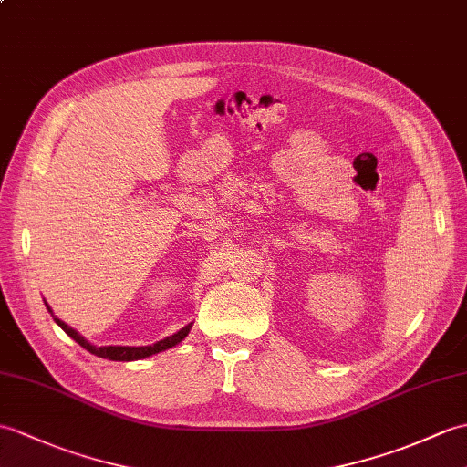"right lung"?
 I'll use <instances>...</instances> for the list:
<instances>
[{"instance_id": "right-lung-1", "label": "right lung", "mask_w": 467, "mask_h": 467, "mask_svg": "<svg viewBox=\"0 0 467 467\" xmlns=\"http://www.w3.org/2000/svg\"><path fill=\"white\" fill-rule=\"evenodd\" d=\"M46 306H47V310L51 312L53 320H56V322L59 324V327L65 330V334L71 336V338H73L75 342H78L79 346H83V348H85L87 352H91V354L99 356V358H107V360H117V362L143 360V358H147V356H153V354H159V352L167 350V348H172V346H177L181 340L187 338V334L191 332V327H192V322H191V324H187V327H184V328H181L177 334L167 336L165 340H159L157 344H150V346H95V344H91V342H87L78 330H73V328L67 327V324H65L63 320H59V318L56 317V314H53V310L49 308V305H46Z\"/></svg>"}]
</instances>
